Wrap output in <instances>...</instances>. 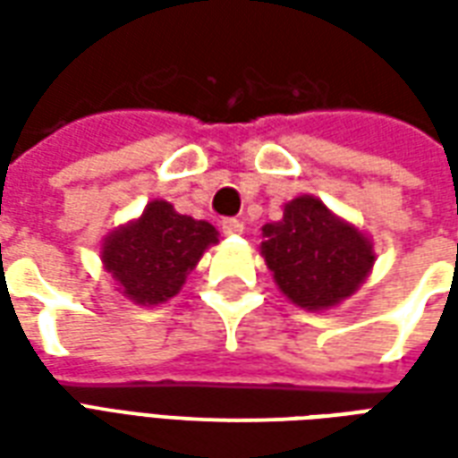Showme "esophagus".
<instances>
[{
	"label": "esophagus",
	"mask_w": 458,
	"mask_h": 458,
	"mask_svg": "<svg viewBox=\"0 0 458 458\" xmlns=\"http://www.w3.org/2000/svg\"><path fill=\"white\" fill-rule=\"evenodd\" d=\"M242 230H245L242 220H238V218H225V220H223V233H225V235H240Z\"/></svg>",
	"instance_id": "34e87169"
}]
</instances>
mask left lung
<instances>
[{"label": "left lung", "mask_w": 458, "mask_h": 458, "mask_svg": "<svg viewBox=\"0 0 458 458\" xmlns=\"http://www.w3.org/2000/svg\"><path fill=\"white\" fill-rule=\"evenodd\" d=\"M262 238V255L279 289L314 311L351 297L373 267L370 242L311 196L287 203L284 218L267 223Z\"/></svg>", "instance_id": "left-lung-1"}]
</instances>
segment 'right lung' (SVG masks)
<instances>
[{
    "label": "right lung",
    "mask_w": 458,
    "mask_h": 458,
    "mask_svg": "<svg viewBox=\"0 0 458 458\" xmlns=\"http://www.w3.org/2000/svg\"><path fill=\"white\" fill-rule=\"evenodd\" d=\"M213 242H218V233L210 223L181 216L166 200H151L140 220L105 240L103 262L124 297L161 304L183 287Z\"/></svg>",
    "instance_id": "add662e5"
}]
</instances>
